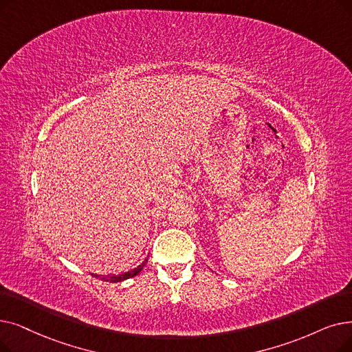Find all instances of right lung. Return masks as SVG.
I'll return each mask as SVG.
<instances>
[{"label": "right lung", "mask_w": 352, "mask_h": 352, "mask_svg": "<svg viewBox=\"0 0 352 352\" xmlns=\"http://www.w3.org/2000/svg\"><path fill=\"white\" fill-rule=\"evenodd\" d=\"M146 262H148V258H145V261L140 265V266H136L135 269H131V270H128V272H124V273H119V274H109V276H99V274H94L95 278H99V279H102V280H104V282H111V283H116V282H122V280H126V279H129V278H133V276H136V274H138L142 269H144V266L146 265Z\"/></svg>", "instance_id": "obj_1"}]
</instances>
